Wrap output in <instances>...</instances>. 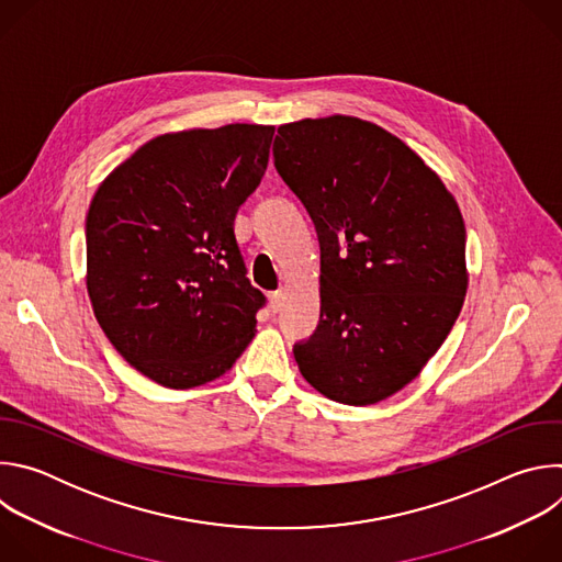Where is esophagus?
I'll list each match as a JSON object with an SVG mask.
<instances>
[{
    "label": "esophagus",
    "mask_w": 562,
    "mask_h": 562,
    "mask_svg": "<svg viewBox=\"0 0 562 562\" xmlns=\"http://www.w3.org/2000/svg\"><path fill=\"white\" fill-rule=\"evenodd\" d=\"M282 302H284V293L282 291H271L269 293V306H271L273 313L282 308Z\"/></svg>",
    "instance_id": "34e87169"
}]
</instances>
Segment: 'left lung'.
I'll return each instance as SVG.
<instances>
[{
	"instance_id": "8db88e82",
	"label": "left lung",
	"mask_w": 562,
	"mask_h": 562,
	"mask_svg": "<svg viewBox=\"0 0 562 562\" xmlns=\"http://www.w3.org/2000/svg\"><path fill=\"white\" fill-rule=\"evenodd\" d=\"M273 159L319 243V323L293 347L300 373L336 403L375 405L423 371L460 315L458 202L403 139L360 117L282 124Z\"/></svg>"
}]
</instances>
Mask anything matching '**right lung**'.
Instances as JSON below:
<instances>
[{
    "instance_id": "1",
    "label": "right lung",
    "mask_w": 562,
    "mask_h": 562,
    "mask_svg": "<svg viewBox=\"0 0 562 562\" xmlns=\"http://www.w3.org/2000/svg\"><path fill=\"white\" fill-rule=\"evenodd\" d=\"M273 131L226 124L157 135L93 195V313L117 353L157 384H206L256 336L265 295L247 278L233 222L267 171Z\"/></svg>"
}]
</instances>
